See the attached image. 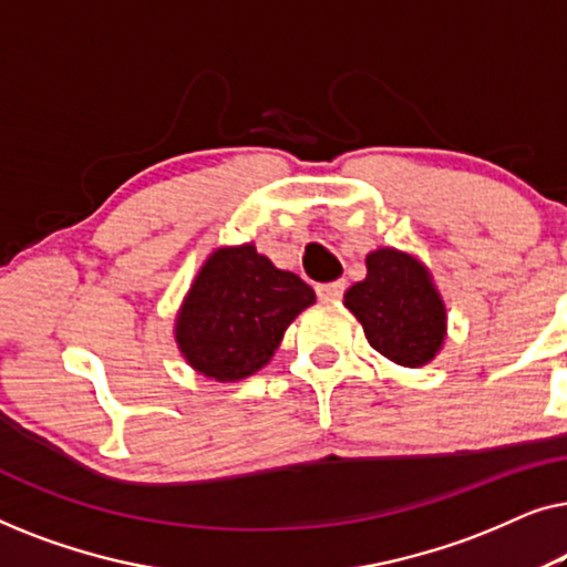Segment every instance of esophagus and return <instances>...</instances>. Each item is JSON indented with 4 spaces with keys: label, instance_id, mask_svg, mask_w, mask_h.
Masks as SVG:
<instances>
[{
    "label": "esophagus",
    "instance_id": "obj_1",
    "mask_svg": "<svg viewBox=\"0 0 567 567\" xmlns=\"http://www.w3.org/2000/svg\"><path fill=\"white\" fill-rule=\"evenodd\" d=\"M346 291V281H330V284H320L317 286V297L324 301H338Z\"/></svg>",
    "mask_w": 567,
    "mask_h": 567
}]
</instances>
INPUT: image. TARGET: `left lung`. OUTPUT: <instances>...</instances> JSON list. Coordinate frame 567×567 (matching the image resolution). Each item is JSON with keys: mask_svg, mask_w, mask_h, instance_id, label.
<instances>
[{"mask_svg": "<svg viewBox=\"0 0 567 567\" xmlns=\"http://www.w3.org/2000/svg\"><path fill=\"white\" fill-rule=\"evenodd\" d=\"M343 305L371 348L400 367H425L444 346L446 307L429 268L394 247L367 255V278L346 291Z\"/></svg>", "mask_w": 567, "mask_h": 567, "instance_id": "obj_1", "label": "left lung"}]
</instances>
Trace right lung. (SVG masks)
Here are the masks:
<instances>
[{
	"label": "right lung",
	"instance_id": "add662e5",
	"mask_svg": "<svg viewBox=\"0 0 567 567\" xmlns=\"http://www.w3.org/2000/svg\"><path fill=\"white\" fill-rule=\"evenodd\" d=\"M315 305L312 286L255 245L219 247L200 266L175 317V343L198 374L237 382L266 367L293 317Z\"/></svg>",
	"mask_w": 567,
	"mask_h": 567
}]
</instances>
